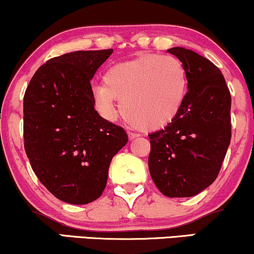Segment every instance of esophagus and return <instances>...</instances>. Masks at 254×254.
<instances>
[{"mask_svg":"<svg viewBox=\"0 0 254 254\" xmlns=\"http://www.w3.org/2000/svg\"><path fill=\"white\" fill-rule=\"evenodd\" d=\"M127 136H129V139H130V140H132V139L137 138V137H138L139 135H138V133H135V132H130V131H129V132H127Z\"/></svg>","mask_w":254,"mask_h":254,"instance_id":"obj_1","label":"esophagus"}]
</instances>
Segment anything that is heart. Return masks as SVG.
<instances>
[{
    "mask_svg": "<svg viewBox=\"0 0 254 254\" xmlns=\"http://www.w3.org/2000/svg\"><path fill=\"white\" fill-rule=\"evenodd\" d=\"M103 86L92 90L97 111L116 117L115 99L123 118L144 130L167 127L181 111L187 96V73L177 58L143 54L116 64L104 73Z\"/></svg>",
    "mask_w": 254,
    "mask_h": 254,
    "instance_id": "heart-1",
    "label": "heart"
}]
</instances>
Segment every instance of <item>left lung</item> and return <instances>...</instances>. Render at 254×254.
<instances>
[{"instance_id": "1", "label": "left lung", "mask_w": 254, "mask_h": 254, "mask_svg": "<svg viewBox=\"0 0 254 254\" xmlns=\"http://www.w3.org/2000/svg\"><path fill=\"white\" fill-rule=\"evenodd\" d=\"M183 64L188 92L170 124L149 135V172L168 197H190L209 187L231 142V93L212 61L183 47L168 50Z\"/></svg>"}]
</instances>
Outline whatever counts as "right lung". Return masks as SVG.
<instances>
[{
    "mask_svg": "<svg viewBox=\"0 0 254 254\" xmlns=\"http://www.w3.org/2000/svg\"><path fill=\"white\" fill-rule=\"evenodd\" d=\"M114 50L77 51L48 60L23 97L24 150L57 198L86 204L103 194L111 160L127 143L123 127L94 110L91 79Z\"/></svg>",
    "mask_w": 254,
    "mask_h": 254,
    "instance_id": "1",
    "label": "right lung"
}]
</instances>
